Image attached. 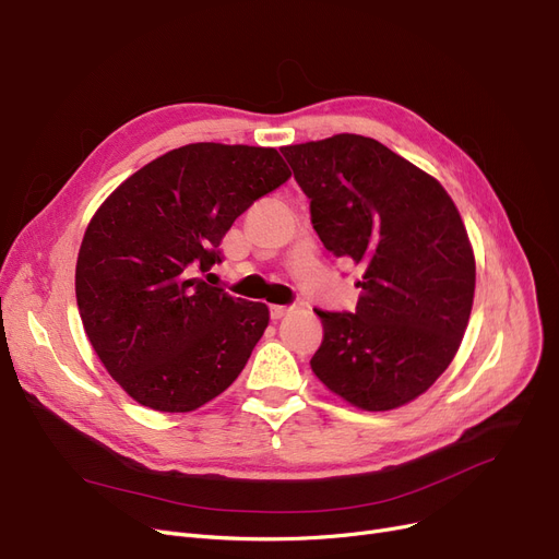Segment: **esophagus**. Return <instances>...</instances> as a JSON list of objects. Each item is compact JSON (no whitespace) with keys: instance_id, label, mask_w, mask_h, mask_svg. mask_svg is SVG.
Here are the masks:
<instances>
[{"instance_id":"obj_1","label":"esophagus","mask_w":559,"mask_h":559,"mask_svg":"<svg viewBox=\"0 0 559 559\" xmlns=\"http://www.w3.org/2000/svg\"><path fill=\"white\" fill-rule=\"evenodd\" d=\"M290 311H294V307H284V305H273V307H271V316H273V321H280V318L288 316Z\"/></svg>"}]
</instances>
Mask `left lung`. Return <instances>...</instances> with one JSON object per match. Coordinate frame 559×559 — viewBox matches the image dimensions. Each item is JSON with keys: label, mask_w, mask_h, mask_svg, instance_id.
<instances>
[{"label": "left lung", "mask_w": 559, "mask_h": 559, "mask_svg": "<svg viewBox=\"0 0 559 559\" xmlns=\"http://www.w3.org/2000/svg\"><path fill=\"white\" fill-rule=\"evenodd\" d=\"M282 154L323 246L364 265L355 313L313 309L323 343L311 370L366 412L412 403L453 361L473 307L475 257L455 202L376 139L336 134Z\"/></svg>", "instance_id": "8db88e82"}]
</instances>
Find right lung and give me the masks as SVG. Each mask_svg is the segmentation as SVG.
Here are the masks:
<instances>
[{
	"label": "right lung",
	"mask_w": 559,
	"mask_h": 559,
	"mask_svg": "<svg viewBox=\"0 0 559 559\" xmlns=\"http://www.w3.org/2000/svg\"><path fill=\"white\" fill-rule=\"evenodd\" d=\"M290 177L273 147L191 143L124 179L95 211L74 290L109 376L156 412H193L241 373L269 307L198 277L231 223Z\"/></svg>",
	"instance_id": "add662e5"
}]
</instances>
